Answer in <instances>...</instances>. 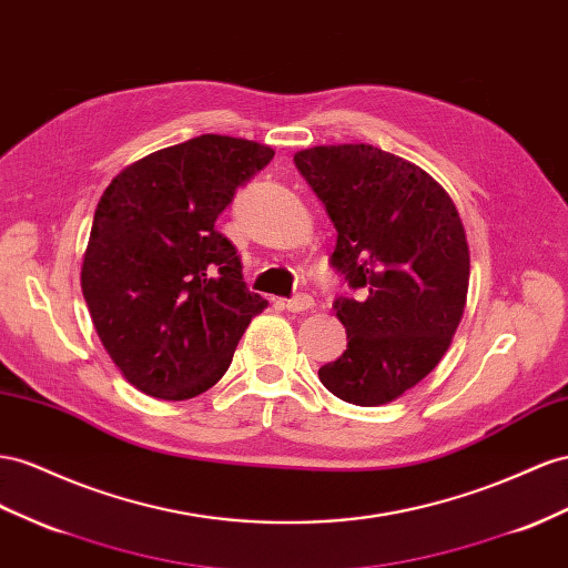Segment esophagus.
<instances>
[{"mask_svg": "<svg viewBox=\"0 0 568 568\" xmlns=\"http://www.w3.org/2000/svg\"><path fill=\"white\" fill-rule=\"evenodd\" d=\"M313 305H315L313 296H308V294H296L294 298L286 301V311H291V313H303V311H311Z\"/></svg>", "mask_w": 568, "mask_h": 568, "instance_id": "1", "label": "esophagus"}]
</instances>
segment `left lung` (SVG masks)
Returning <instances> with one entry per match:
<instances>
[{
	"mask_svg": "<svg viewBox=\"0 0 568 568\" xmlns=\"http://www.w3.org/2000/svg\"><path fill=\"white\" fill-rule=\"evenodd\" d=\"M294 162L336 229L332 267L358 291L334 301L348 344L320 382L348 404H389L435 371L464 317L462 217L430 174L373 145H317Z\"/></svg>",
	"mask_w": 568,
	"mask_h": 568,
	"instance_id": "left-lung-1",
	"label": "left lung"
}]
</instances>
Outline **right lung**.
Segmentation results:
<instances>
[{"label":"right lung","mask_w":568,"mask_h":568,"mask_svg":"<svg viewBox=\"0 0 568 568\" xmlns=\"http://www.w3.org/2000/svg\"><path fill=\"white\" fill-rule=\"evenodd\" d=\"M272 158L267 145L205 133L129 164L104 189L81 288L106 354L143 394L207 392L267 308L214 222Z\"/></svg>","instance_id":"add662e5"}]
</instances>
